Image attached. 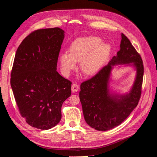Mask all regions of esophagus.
I'll use <instances>...</instances> for the list:
<instances>
[{"mask_svg":"<svg viewBox=\"0 0 157 157\" xmlns=\"http://www.w3.org/2000/svg\"><path fill=\"white\" fill-rule=\"evenodd\" d=\"M79 89V86L78 85V84L73 83L71 85V91L73 93H75V92H77Z\"/></svg>","mask_w":157,"mask_h":157,"instance_id":"esophagus-1","label":"esophagus"}]
</instances>
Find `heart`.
I'll return each instance as SVG.
<instances>
[{
	"instance_id": "obj_1",
	"label": "heart",
	"mask_w": 157,
	"mask_h": 157,
	"mask_svg": "<svg viewBox=\"0 0 157 157\" xmlns=\"http://www.w3.org/2000/svg\"><path fill=\"white\" fill-rule=\"evenodd\" d=\"M111 52L108 44L94 36L82 38L71 44L70 53L63 52L59 56L62 71L66 74L76 67L75 62H80V70L88 76L94 75L101 69Z\"/></svg>"
}]
</instances>
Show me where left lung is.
I'll return each mask as SVG.
<instances>
[{
	"mask_svg": "<svg viewBox=\"0 0 157 157\" xmlns=\"http://www.w3.org/2000/svg\"><path fill=\"white\" fill-rule=\"evenodd\" d=\"M120 50L93 78L80 86L79 99L84 119L95 129L105 131L117 127L125 120L138 105L142 91L144 74L143 60L127 36L121 34ZM127 64L136 67V78L130 93L115 95L108 87L113 65Z\"/></svg>",
	"mask_w": 157,
	"mask_h": 157,
	"instance_id": "8db88e82",
	"label": "left lung"
}]
</instances>
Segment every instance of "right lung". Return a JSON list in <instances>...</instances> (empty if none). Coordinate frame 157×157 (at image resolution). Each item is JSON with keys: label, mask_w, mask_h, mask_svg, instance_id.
<instances>
[{"label": "right lung", "mask_w": 157, "mask_h": 157, "mask_svg": "<svg viewBox=\"0 0 157 157\" xmlns=\"http://www.w3.org/2000/svg\"><path fill=\"white\" fill-rule=\"evenodd\" d=\"M64 38L59 28L39 29L23 40L16 52L10 85L21 115L42 130L61 120L62 103L71 95V82L57 70Z\"/></svg>", "instance_id": "1"}]
</instances>
